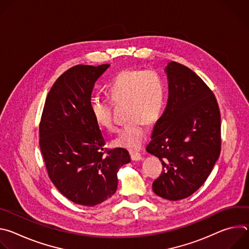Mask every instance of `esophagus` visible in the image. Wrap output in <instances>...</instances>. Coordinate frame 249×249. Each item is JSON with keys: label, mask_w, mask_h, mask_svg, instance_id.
Masks as SVG:
<instances>
[{"label": "esophagus", "mask_w": 249, "mask_h": 249, "mask_svg": "<svg viewBox=\"0 0 249 249\" xmlns=\"http://www.w3.org/2000/svg\"><path fill=\"white\" fill-rule=\"evenodd\" d=\"M130 155H131L132 160L138 161V160H142V155H141L140 153H138V152H131Z\"/></svg>", "instance_id": "obj_1"}]
</instances>
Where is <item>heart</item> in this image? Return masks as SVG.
Masks as SVG:
<instances>
[{
	"label": "heart",
	"instance_id": "b5f03b06",
	"mask_svg": "<svg viewBox=\"0 0 249 249\" xmlns=\"http://www.w3.org/2000/svg\"><path fill=\"white\" fill-rule=\"evenodd\" d=\"M108 93L114 103H126L129 120L114 144L130 150L139 149L147 136L146 123L157 122L163 109L165 89L160 75L154 69L122 71L109 84ZM111 100L95 97L90 103L95 122L108 131L115 130Z\"/></svg>",
	"mask_w": 249,
	"mask_h": 249
}]
</instances>
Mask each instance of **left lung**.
Returning <instances> with one entry per match:
<instances>
[{"instance_id": "8db88e82", "label": "left lung", "mask_w": 249, "mask_h": 249, "mask_svg": "<svg viewBox=\"0 0 249 249\" xmlns=\"http://www.w3.org/2000/svg\"><path fill=\"white\" fill-rule=\"evenodd\" d=\"M165 72L168 100L146 150L162 164L154 192L177 201L204 184L219 159L221 113L215 94L188 67L172 61Z\"/></svg>"}]
</instances>
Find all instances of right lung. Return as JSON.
I'll list each match as a JSON object with an SVG mask.
<instances>
[{"instance_id":"right-lung-1","label":"right lung","mask_w":249,"mask_h":249,"mask_svg":"<svg viewBox=\"0 0 249 249\" xmlns=\"http://www.w3.org/2000/svg\"><path fill=\"white\" fill-rule=\"evenodd\" d=\"M109 67L76 65L47 94L39 123V146L51 181L76 204L95 206L117 189V171L130 162L127 150L104 148L90 110L96 80Z\"/></svg>"}]
</instances>
